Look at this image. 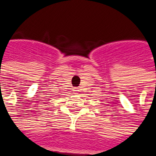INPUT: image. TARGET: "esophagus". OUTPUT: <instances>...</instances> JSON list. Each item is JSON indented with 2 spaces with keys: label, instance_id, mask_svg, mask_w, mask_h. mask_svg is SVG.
I'll use <instances>...</instances> for the list:
<instances>
[{
  "label": "esophagus",
  "instance_id": "34e87169",
  "mask_svg": "<svg viewBox=\"0 0 156 156\" xmlns=\"http://www.w3.org/2000/svg\"><path fill=\"white\" fill-rule=\"evenodd\" d=\"M73 91H74L75 93L78 92V91H79V88H78V87H74V88H73Z\"/></svg>",
  "mask_w": 156,
  "mask_h": 156
}]
</instances>
